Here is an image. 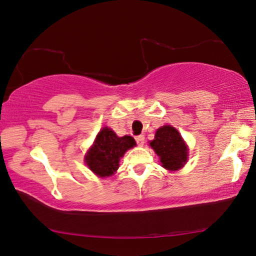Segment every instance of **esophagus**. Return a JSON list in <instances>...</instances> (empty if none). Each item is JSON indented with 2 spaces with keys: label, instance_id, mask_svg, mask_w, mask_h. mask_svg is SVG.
<instances>
[{
  "label": "esophagus",
  "instance_id": "34e87169",
  "mask_svg": "<svg viewBox=\"0 0 256 256\" xmlns=\"http://www.w3.org/2000/svg\"><path fill=\"white\" fill-rule=\"evenodd\" d=\"M136 141L138 146H144V136H136Z\"/></svg>",
  "mask_w": 256,
  "mask_h": 256
}]
</instances>
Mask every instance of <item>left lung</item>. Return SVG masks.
Returning a JSON list of instances; mask_svg holds the SVG:
<instances>
[{"label": "left lung", "mask_w": 256, "mask_h": 256, "mask_svg": "<svg viewBox=\"0 0 256 256\" xmlns=\"http://www.w3.org/2000/svg\"><path fill=\"white\" fill-rule=\"evenodd\" d=\"M150 146L159 156L162 166L169 171L181 169L188 160L187 144L178 130L171 125H164L156 130Z\"/></svg>", "instance_id": "left-lung-1"}]
</instances>
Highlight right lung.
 <instances>
[{
	"label": "right lung",
	"instance_id": "add662e5",
	"mask_svg": "<svg viewBox=\"0 0 256 256\" xmlns=\"http://www.w3.org/2000/svg\"><path fill=\"white\" fill-rule=\"evenodd\" d=\"M136 140L130 136L120 138L113 130L105 126L97 134L94 143L87 151L85 162L96 176L104 178L116 172L120 158L128 148L136 146Z\"/></svg>",
	"mask_w": 256,
	"mask_h": 256
}]
</instances>
